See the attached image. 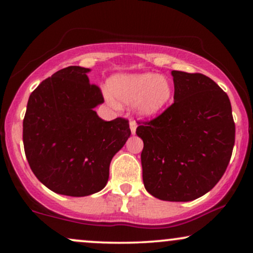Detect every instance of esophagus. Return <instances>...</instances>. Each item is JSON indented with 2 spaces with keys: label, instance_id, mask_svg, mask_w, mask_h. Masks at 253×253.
Instances as JSON below:
<instances>
[{
  "label": "esophagus",
  "instance_id": "1",
  "mask_svg": "<svg viewBox=\"0 0 253 253\" xmlns=\"http://www.w3.org/2000/svg\"><path fill=\"white\" fill-rule=\"evenodd\" d=\"M136 129H137V123H136V121L131 120V121H130V130H131V132H132L133 134L136 133Z\"/></svg>",
  "mask_w": 253,
  "mask_h": 253
}]
</instances>
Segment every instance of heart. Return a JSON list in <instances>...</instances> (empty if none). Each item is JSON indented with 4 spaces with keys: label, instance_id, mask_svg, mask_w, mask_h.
<instances>
[{
    "label": "heart",
    "instance_id": "obj_1",
    "mask_svg": "<svg viewBox=\"0 0 253 253\" xmlns=\"http://www.w3.org/2000/svg\"><path fill=\"white\" fill-rule=\"evenodd\" d=\"M109 92L121 102L131 105L141 116H153L160 113L170 101L172 86L165 76L154 74L119 75L108 82Z\"/></svg>",
    "mask_w": 253,
    "mask_h": 253
}]
</instances>
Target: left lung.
<instances>
[{
	"label": "left lung",
	"instance_id": "obj_1",
	"mask_svg": "<svg viewBox=\"0 0 253 253\" xmlns=\"http://www.w3.org/2000/svg\"><path fill=\"white\" fill-rule=\"evenodd\" d=\"M174 103L138 122L144 141L145 189L167 202H190L212 190L226 171L235 144L230 100L203 74L171 71Z\"/></svg>",
	"mask_w": 253,
	"mask_h": 253
}]
</instances>
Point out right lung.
<instances>
[{
    "label": "right lung",
    "mask_w": 253,
    "mask_h": 253,
    "mask_svg": "<svg viewBox=\"0 0 253 253\" xmlns=\"http://www.w3.org/2000/svg\"><path fill=\"white\" fill-rule=\"evenodd\" d=\"M89 69L72 65L44 79L31 93L23 143L33 174L51 191L84 197L105 188L109 165L131 130L122 117L103 121L94 108L103 100L89 84Z\"/></svg>",
    "instance_id": "add662e5"
}]
</instances>
